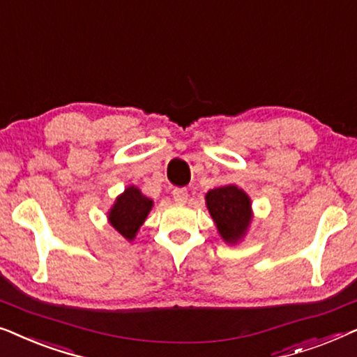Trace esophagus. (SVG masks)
Masks as SVG:
<instances>
[{
	"mask_svg": "<svg viewBox=\"0 0 357 357\" xmlns=\"http://www.w3.org/2000/svg\"><path fill=\"white\" fill-rule=\"evenodd\" d=\"M172 197H174V199H175V202H177V203L187 202V198H188L187 188H174V190H172Z\"/></svg>",
	"mask_w": 357,
	"mask_h": 357,
	"instance_id": "obj_1",
	"label": "esophagus"
}]
</instances>
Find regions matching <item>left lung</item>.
I'll list each match as a JSON object with an SVG mask.
<instances>
[{"label": "left lung", "instance_id": "left-lung-1", "mask_svg": "<svg viewBox=\"0 0 357 357\" xmlns=\"http://www.w3.org/2000/svg\"><path fill=\"white\" fill-rule=\"evenodd\" d=\"M209 213L226 242H237L250 222V198L234 185L213 188L206 193Z\"/></svg>", "mask_w": 357, "mask_h": 357}]
</instances>
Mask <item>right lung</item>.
Returning <instances> with one entry per match:
<instances>
[{
	"mask_svg": "<svg viewBox=\"0 0 357 357\" xmlns=\"http://www.w3.org/2000/svg\"><path fill=\"white\" fill-rule=\"evenodd\" d=\"M151 208H153V202L146 198L138 188L130 187L121 197L116 198V203L109 214L110 224L121 236L131 241L135 238L141 224L144 222Z\"/></svg>",
	"mask_w": 357,
	"mask_h": 357,
	"instance_id": "obj_1",
	"label": "right lung"
}]
</instances>
